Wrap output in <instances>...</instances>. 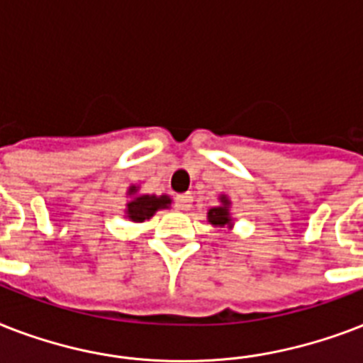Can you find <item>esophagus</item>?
<instances>
[{"label": "esophagus", "mask_w": 363, "mask_h": 363, "mask_svg": "<svg viewBox=\"0 0 363 363\" xmlns=\"http://www.w3.org/2000/svg\"><path fill=\"white\" fill-rule=\"evenodd\" d=\"M192 194L186 192V194H181V196H177V207L181 211H188L192 207Z\"/></svg>", "instance_id": "esophagus-1"}]
</instances>
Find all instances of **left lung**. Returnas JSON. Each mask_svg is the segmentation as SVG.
<instances>
[{"label": "left lung", "instance_id": "8db88e82", "mask_svg": "<svg viewBox=\"0 0 363 363\" xmlns=\"http://www.w3.org/2000/svg\"><path fill=\"white\" fill-rule=\"evenodd\" d=\"M207 220H209L215 228L233 226L232 215H230V199H228L226 196H220V205H218V207L209 209V213H207Z\"/></svg>", "mask_w": 363, "mask_h": 363}]
</instances>
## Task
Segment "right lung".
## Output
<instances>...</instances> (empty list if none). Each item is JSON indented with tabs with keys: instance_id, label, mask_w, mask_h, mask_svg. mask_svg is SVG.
<instances>
[{
	"instance_id": "add662e5",
	"label": "right lung",
	"mask_w": 363,
	"mask_h": 363,
	"mask_svg": "<svg viewBox=\"0 0 363 363\" xmlns=\"http://www.w3.org/2000/svg\"><path fill=\"white\" fill-rule=\"evenodd\" d=\"M137 190H139L137 186H130V190H128V194L133 196L131 201H128V205H125V216L131 222L148 220L150 216H154L156 211L165 209L171 205L169 196H148V194L137 196Z\"/></svg>"
}]
</instances>
